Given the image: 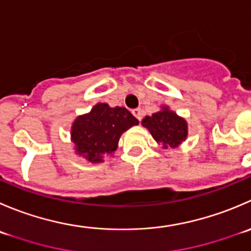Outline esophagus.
<instances>
[{
	"label": "esophagus",
	"instance_id": "obj_1",
	"mask_svg": "<svg viewBox=\"0 0 251 251\" xmlns=\"http://www.w3.org/2000/svg\"><path fill=\"white\" fill-rule=\"evenodd\" d=\"M132 114H133V115L136 116V118H137V120H142L143 111H142V109H141V108L133 109V110H132Z\"/></svg>",
	"mask_w": 251,
	"mask_h": 251
}]
</instances>
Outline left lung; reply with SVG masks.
Returning a JSON list of instances; mask_svg holds the SVG:
<instances>
[{
  "instance_id": "obj_1",
  "label": "left lung",
  "mask_w": 251,
  "mask_h": 251,
  "mask_svg": "<svg viewBox=\"0 0 251 251\" xmlns=\"http://www.w3.org/2000/svg\"><path fill=\"white\" fill-rule=\"evenodd\" d=\"M142 125L148 128L158 143H162L164 148H175L186 138L187 124L182 118L168 110L167 106L162 111L146 116Z\"/></svg>"
}]
</instances>
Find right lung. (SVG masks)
I'll return each mask as SVG.
<instances>
[{"instance_id": "1", "label": "right lung", "mask_w": 251, "mask_h": 251, "mask_svg": "<svg viewBox=\"0 0 251 251\" xmlns=\"http://www.w3.org/2000/svg\"><path fill=\"white\" fill-rule=\"evenodd\" d=\"M137 124V119L126 108L97 104L91 113L76 119L71 130L72 142L78 154L89 162L99 163L104 154H110L118 148L124 131Z\"/></svg>"}]
</instances>
